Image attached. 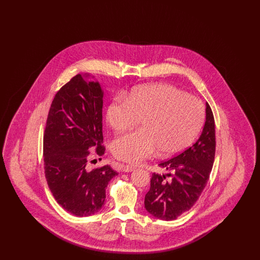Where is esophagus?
I'll use <instances>...</instances> for the list:
<instances>
[{"label":"esophagus","instance_id":"obj_1","mask_svg":"<svg viewBox=\"0 0 260 260\" xmlns=\"http://www.w3.org/2000/svg\"><path fill=\"white\" fill-rule=\"evenodd\" d=\"M120 169L122 172H124V173H132L135 171L136 168L133 166H128V165H121Z\"/></svg>","mask_w":260,"mask_h":260}]
</instances>
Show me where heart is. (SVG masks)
<instances>
[{
    "label": "heart",
    "instance_id": "obj_1",
    "mask_svg": "<svg viewBox=\"0 0 260 260\" xmlns=\"http://www.w3.org/2000/svg\"><path fill=\"white\" fill-rule=\"evenodd\" d=\"M139 120L141 129L112 143L117 159L137 164L158 150L165 157L183 151L203 125L204 109L198 99L164 84L136 87L107 107L106 121L115 133H124Z\"/></svg>",
    "mask_w": 260,
    "mask_h": 260
}]
</instances>
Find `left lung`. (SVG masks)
<instances>
[{
	"mask_svg": "<svg viewBox=\"0 0 260 260\" xmlns=\"http://www.w3.org/2000/svg\"><path fill=\"white\" fill-rule=\"evenodd\" d=\"M213 114L206 103V122L198 140L181 154L159 166L169 173H153L145 195V209L153 216L170 221L190 210L207 185L214 161ZM169 178L167 180L166 177Z\"/></svg>",
	"mask_w": 260,
	"mask_h": 260,
	"instance_id": "left-lung-1",
	"label": "left lung"
}]
</instances>
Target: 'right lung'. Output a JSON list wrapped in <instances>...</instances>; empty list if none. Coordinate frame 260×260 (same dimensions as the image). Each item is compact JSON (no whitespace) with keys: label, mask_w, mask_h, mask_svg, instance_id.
<instances>
[{"label":"right lung","mask_w":260,"mask_h":260,"mask_svg":"<svg viewBox=\"0 0 260 260\" xmlns=\"http://www.w3.org/2000/svg\"><path fill=\"white\" fill-rule=\"evenodd\" d=\"M89 77L76 75L57 91L44 135L48 185L62 208L80 217L102 209L106 187L118 174L110 166L87 170L88 148L95 147L99 156L105 151L101 145L103 90Z\"/></svg>","instance_id":"1"}]
</instances>
